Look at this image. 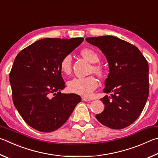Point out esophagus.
<instances>
[{
    "mask_svg": "<svg viewBox=\"0 0 158 158\" xmlns=\"http://www.w3.org/2000/svg\"><path fill=\"white\" fill-rule=\"evenodd\" d=\"M82 101H91L90 98H87V97H85V96H82Z\"/></svg>",
    "mask_w": 158,
    "mask_h": 158,
    "instance_id": "34e87169",
    "label": "esophagus"
}]
</instances>
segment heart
Segmentation results:
<instances>
[{"label":"heart","instance_id":"b5f03b06","mask_svg":"<svg viewBox=\"0 0 158 158\" xmlns=\"http://www.w3.org/2000/svg\"><path fill=\"white\" fill-rule=\"evenodd\" d=\"M81 55L85 60L92 64L99 62L97 52L90 48H84L81 51ZM72 57L71 55H66L60 62V69L64 73H70L71 70ZM93 71L96 74L101 76L103 73V69L100 66L94 65ZM98 82L94 77L88 76L85 77H74L68 82V89L69 92L84 96H89L97 87Z\"/></svg>","mask_w":158,"mask_h":158}]
</instances>
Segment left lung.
Returning a JSON list of instances; mask_svg holds the SVG:
<instances>
[{"label": "left lung", "instance_id": "8db88e82", "mask_svg": "<svg viewBox=\"0 0 158 158\" xmlns=\"http://www.w3.org/2000/svg\"><path fill=\"white\" fill-rule=\"evenodd\" d=\"M106 56L109 74L101 101L105 109L96 118L112 129H122L139 117L148 96V64L136 46L114 36L87 37Z\"/></svg>", "mask_w": 158, "mask_h": 158}]
</instances>
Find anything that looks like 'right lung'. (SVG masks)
Masks as SVG:
<instances>
[{"label": "right lung", "instance_id": "obj_1", "mask_svg": "<svg viewBox=\"0 0 158 158\" xmlns=\"http://www.w3.org/2000/svg\"><path fill=\"white\" fill-rule=\"evenodd\" d=\"M84 39L45 38L19 52L10 73L13 103L27 124L49 132L60 128L81 97L62 94L65 87L60 62Z\"/></svg>", "mask_w": 158, "mask_h": 158}]
</instances>
